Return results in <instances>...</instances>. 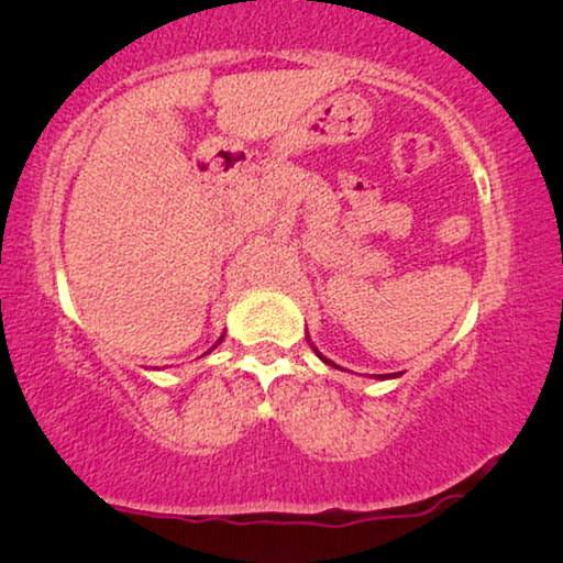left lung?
I'll use <instances>...</instances> for the list:
<instances>
[{
    "instance_id": "1",
    "label": "left lung",
    "mask_w": 563,
    "mask_h": 563,
    "mask_svg": "<svg viewBox=\"0 0 563 563\" xmlns=\"http://www.w3.org/2000/svg\"><path fill=\"white\" fill-rule=\"evenodd\" d=\"M307 341H310V335H307ZM312 345V343H310ZM312 351L314 353H318V356L322 358V361H325V364L328 366H333V368H341V366H338V364H333V361H330V358H325V356H322V353L318 351V349H314V345H312ZM391 376H399V374H376V379H391Z\"/></svg>"
}]
</instances>
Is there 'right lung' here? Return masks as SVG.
<instances>
[{
  "mask_svg": "<svg viewBox=\"0 0 563 563\" xmlns=\"http://www.w3.org/2000/svg\"><path fill=\"white\" fill-rule=\"evenodd\" d=\"M222 338H225V335H220V341H222ZM220 341H218V343H220ZM212 349H214V345H212ZM207 353H210V351H207Z\"/></svg>",
  "mask_w": 563,
  "mask_h": 563,
  "instance_id": "1",
  "label": "right lung"
}]
</instances>
